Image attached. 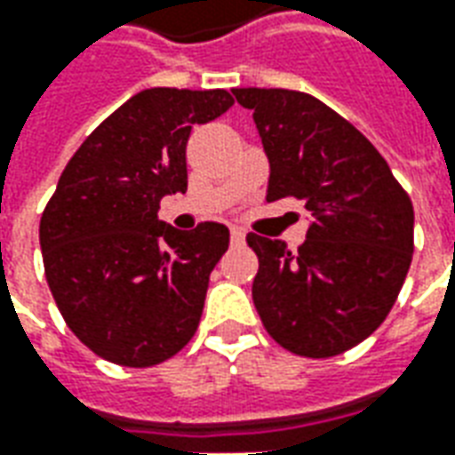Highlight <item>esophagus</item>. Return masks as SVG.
Masks as SVG:
<instances>
[{
    "label": "esophagus",
    "mask_w": 455,
    "mask_h": 455,
    "mask_svg": "<svg viewBox=\"0 0 455 455\" xmlns=\"http://www.w3.org/2000/svg\"><path fill=\"white\" fill-rule=\"evenodd\" d=\"M243 241H246V231L238 227H231V243H234V246H241Z\"/></svg>",
    "instance_id": "esophagus-1"
}]
</instances>
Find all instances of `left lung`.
<instances>
[{
    "mask_svg": "<svg viewBox=\"0 0 455 455\" xmlns=\"http://www.w3.org/2000/svg\"><path fill=\"white\" fill-rule=\"evenodd\" d=\"M253 112L270 178L267 202L299 199L312 214L297 251L248 234L258 256L253 305L283 348L329 358L378 329L414 251V209L390 165L353 124L295 90H231Z\"/></svg>",
    "mask_w": 455,
    "mask_h": 455,
    "instance_id": "left-lung-1",
    "label": "left lung"
}]
</instances>
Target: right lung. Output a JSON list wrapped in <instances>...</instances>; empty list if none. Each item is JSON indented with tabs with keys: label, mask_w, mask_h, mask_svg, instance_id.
<instances>
[{
	"label": "right lung",
	"mask_w": 455,
	"mask_h": 455,
	"mask_svg": "<svg viewBox=\"0 0 455 455\" xmlns=\"http://www.w3.org/2000/svg\"><path fill=\"white\" fill-rule=\"evenodd\" d=\"M231 104L227 90H143L84 139L58 180L38 228L45 280L73 334L104 361L158 365L197 331L228 228L180 231L158 209L188 189L189 131Z\"/></svg>",
	"instance_id": "add662e5"
}]
</instances>
